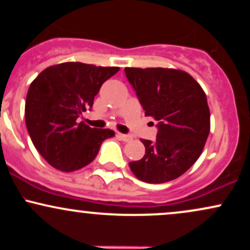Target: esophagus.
I'll list each match as a JSON object with an SVG mask.
<instances>
[{
	"label": "esophagus",
	"instance_id": "1",
	"mask_svg": "<svg viewBox=\"0 0 250 250\" xmlns=\"http://www.w3.org/2000/svg\"><path fill=\"white\" fill-rule=\"evenodd\" d=\"M117 137H119L120 140H122V141H125V142H129V141H131V140H133V136H131V135H125V134H121V133L117 134Z\"/></svg>",
	"mask_w": 250,
	"mask_h": 250
}]
</instances>
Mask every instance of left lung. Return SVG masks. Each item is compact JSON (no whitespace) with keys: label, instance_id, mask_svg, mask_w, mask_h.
Segmentation results:
<instances>
[{"label":"left lung","instance_id":"1","mask_svg":"<svg viewBox=\"0 0 250 250\" xmlns=\"http://www.w3.org/2000/svg\"><path fill=\"white\" fill-rule=\"evenodd\" d=\"M146 111L157 122L154 142L141 140L146 154L129 162L135 176L165 183L185 174L199 159L210 130L205 91L188 73L170 68H125Z\"/></svg>","mask_w":250,"mask_h":250}]
</instances>
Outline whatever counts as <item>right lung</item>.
<instances>
[{
    "label": "right lung",
    "mask_w": 250,
    "mask_h": 250,
    "mask_svg": "<svg viewBox=\"0 0 250 250\" xmlns=\"http://www.w3.org/2000/svg\"><path fill=\"white\" fill-rule=\"evenodd\" d=\"M119 67L64 62L41 71L25 99V125L34 146L51 167L65 173L94 161L110 129L90 128L79 117Z\"/></svg>",
    "instance_id": "obj_1"
}]
</instances>
